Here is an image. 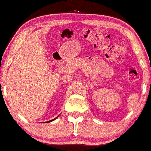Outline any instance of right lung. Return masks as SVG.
<instances>
[{
    "instance_id": "1",
    "label": "right lung",
    "mask_w": 151,
    "mask_h": 151,
    "mask_svg": "<svg viewBox=\"0 0 151 151\" xmlns=\"http://www.w3.org/2000/svg\"><path fill=\"white\" fill-rule=\"evenodd\" d=\"M56 118H57V117H56ZM56 118H54V119H53V120H50V121H48V123H50V122H51V121H53V120H54Z\"/></svg>"
}]
</instances>
